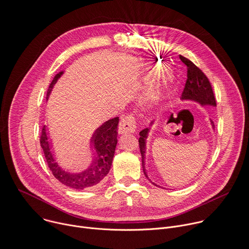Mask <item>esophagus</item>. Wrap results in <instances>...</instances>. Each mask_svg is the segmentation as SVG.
<instances>
[{
  "label": "esophagus",
  "mask_w": 249,
  "mask_h": 249,
  "mask_svg": "<svg viewBox=\"0 0 249 249\" xmlns=\"http://www.w3.org/2000/svg\"><path fill=\"white\" fill-rule=\"evenodd\" d=\"M136 129L135 118L131 115H125L121 119L119 124V132L120 133H132Z\"/></svg>",
  "instance_id": "1"
}]
</instances>
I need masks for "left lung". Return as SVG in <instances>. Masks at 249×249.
<instances>
[{
	"mask_svg": "<svg viewBox=\"0 0 249 249\" xmlns=\"http://www.w3.org/2000/svg\"><path fill=\"white\" fill-rule=\"evenodd\" d=\"M180 61L186 66L187 69V79L185 82L184 89L181 94V99L182 100H191L194 102L199 103L201 106H213L216 107V99L215 95L211 86V83L208 79V77L205 75V73L198 68L196 67L191 61L188 59L182 57L179 55ZM153 122H151V124ZM212 126L214 127V124L211 121ZM149 132V128H144L139 132V149H140V153H141V159H142V168H143V173L145 177L149 179L146 170H145V151H146V138ZM150 180V179H149ZM151 181V180H150ZM152 182V181H151ZM154 185H157L156 183L152 182ZM161 187V186H159Z\"/></svg>",
	"mask_w": 249,
	"mask_h": 249,
	"instance_id": "1",
	"label": "left lung"
}]
</instances>
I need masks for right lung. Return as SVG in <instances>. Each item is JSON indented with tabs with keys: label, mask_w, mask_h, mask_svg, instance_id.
I'll return each instance as SVG.
<instances>
[{
	"label": "right lung",
	"mask_w": 249,
	"mask_h": 249,
	"mask_svg": "<svg viewBox=\"0 0 249 249\" xmlns=\"http://www.w3.org/2000/svg\"><path fill=\"white\" fill-rule=\"evenodd\" d=\"M62 74L63 71L57 73L50 84L47 91V100L54 85ZM118 124L119 117H116L105 122L95 130L91 138V144L95 154L94 161L88 169L81 173L68 172L57 163L51 150V143L47 135L46 125H44L40 136V145L43 149L48 167L54 177L63 184L77 190L97 186L110 172L118 142Z\"/></svg>",
	"instance_id": "1"
}]
</instances>
